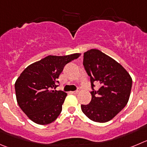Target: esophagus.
Instances as JSON below:
<instances>
[{"mask_svg": "<svg viewBox=\"0 0 147 147\" xmlns=\"http://www.w3.org/2000/svg\"><path fill=\"white\" fill-rule=\"evenodd\" d=\"M72 94H78V93H79V90H75V91H72Z\"/></svg>", "mask_w": 147, "mask_h": 147, "instance_id": "esophagus-1", "label": "esophagus"}]
</instances>
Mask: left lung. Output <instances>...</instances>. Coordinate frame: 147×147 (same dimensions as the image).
I'll use <instances>...</instances> for the list:
<instances>
[{"label": "left lung", "mask_w": 147, "mask_h": 147, "mask_svg": "<svg viewBox=\"0 0 147 147\" xmlns=\"http://www.w3.org/2000/svg\"><path fill=\"white\" fill-rule=\"evenodd\" d=\"M83 65L90 78L101 87L90 92L92 98L87 105H81L83 113L98 123L109 121L126 106L132 87V78L124 67L98 49L85 52Z\"/></svg>", "instance_id": "8db88e82"}]
</instances>
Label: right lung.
Returning a JSON list of instances; mask_svg holds the SVG:
<instances>
[{
	"label": "right lung",
	"mask_w": 147,
	"mask_h": 147,
	"mask_svg": "<svg viewBox=\"0 0 147 147\" xmlns=\"http://www.w3.org/2000/svg\"><path fill=\"white\" fill-rule=\"evenodd\" d=\"M80 53L48 56L29 65L15 83L16 101L22 110L34 123L48 125L57 120L67 94L55 90L56 82L64 66Z\"/></svg>",
	"instance_id": "right-lung-1"
}]
</instances>
